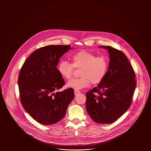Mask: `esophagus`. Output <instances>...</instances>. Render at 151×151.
<instances>
[{
    "instance_id": "1",
    "label": "esophagus",
    "mask_w": 151,
    "mask_h": 151,
    "mask_svg": "<svg viewBox=\"0 0 151 151\" xmlns=\"http://www.w3.org/2000/svg\"><path fill=\"white\" fill-rule=\"evenodd\" d=\"M80 91H77V90H75V91H74V94H75V95H78L80 94Z\"/></svg>"
}]
</instances>
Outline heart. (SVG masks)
I'll use <instances>...</instances> for the list:
<instances>
[{
    "label": "heart",
    "mask_w": 151,
    "mask_h": 151,
    "mask_svg": "<svg viewBox=\"0 0 151 151\" xmlns=\"http://www.w3.org/2000/svg\"><path fill=\"white\" fill-rule=\"evenodd\" d=\"M72 64L65 61L61 62L58 67L60 74L67 80L72 77L74 67L80 68L78 78L69 81L67 86L76 90L89 86L90 84H99L105 77L109 68V59L105 56H97L96 55L80 51L72 58Z\"/></svg>",
    "instance_id": "b5f03b06"
}]
</instances>
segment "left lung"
I'll use <instances>...</instances> for the list:
<instances>
[{
	"label": "left lung",
	"instance_id": "left-lung-1",
	"mask_svg": "<svg viewBox=\"0 0 151 151\" xmlns=\"http://www.w3.org/2000/svg\"><path fill=\"white\" fill-rule=\"evenodd\" d=\"M107 74L98 86L86 93V106L89 116L96 123L110 124L129 108L136 86L135 74L125 54L110 46Z\"/></svg>",
	"mask_w": 151,
	"mask_h": 151
}]
</instances>
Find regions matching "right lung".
Wrapping results in <instances>:
<instances>
[{
    "instance_id": "1",
    "label": "right lung",
    "mask_w": 151,
    "mask_h": 151,
    "mask_svg": "<svg viewBox=\"0 0 151 151\" xmlns=\"http://www.w3.org/2000/svg\"><path fill=\"white\" fill-rule=\"evenodd\" d=\"M70 45H48L32 53L22 65L18 78L20 101L25 111L43 125L58 123L65 117L74 97L72 88L62 92L65 82L58 71L59 59Z\"/></svg>"
}]
</instances>
